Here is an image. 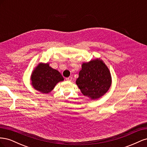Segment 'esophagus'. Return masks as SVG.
Wrapping results in <instances>:
<instances>
[{
  "instance_id": "obj_1",
  "label": "esophagus",
  "mask_w": 147,
  "mask_h": 147,
  "mask_svg": "<svg viewBox=\"0 0 147 147\" xmlns=\"http://www.w3.org/2000/svg\"><path fill=\"white\" fill-rule=\"evenodd\" d=\"M66 80L67 81H69V82H70L72 80V77H69L67 78H66Z\"/></svg>"
}]
</instances>
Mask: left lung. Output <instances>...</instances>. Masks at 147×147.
Here are the masks:
<instances>
[{
	"instance_id": "8db88e82",
	"label": "left lung",
	"mask_w": 147,
	"mask_h": 147,
	"mask_svg": "<svg viewBox=\"0 0 147 147\" xmlns=\"http://www.w3.org/2000/svg\"><path fill=\"white\" fill-rule=\"evenodd\" d=\"M76 84L84 96L96 99L108 91L112 77L103 61L96 59L82 64Z\"/></svg>"
}]
</instances>
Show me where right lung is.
Returning <instances> with one entry per match:
<instances>
[{
	"label": "right lung",
	"instance_id": "right-lung-1",
	"mask_svg": "<svg viewBox=\"0 0 147 147\" xmlns=\"http://www.w3.org/2000/svg\"><path fill=\"white\" fill-rule=\"evenodd\" d=\"M64 80L61 74L49 66V64H39L31 75V82L35 90L43 94L50 92L56 84Z\"/></svg>",
	"mask_w": 147,
	"mask_h": 147
}]
</instances>
